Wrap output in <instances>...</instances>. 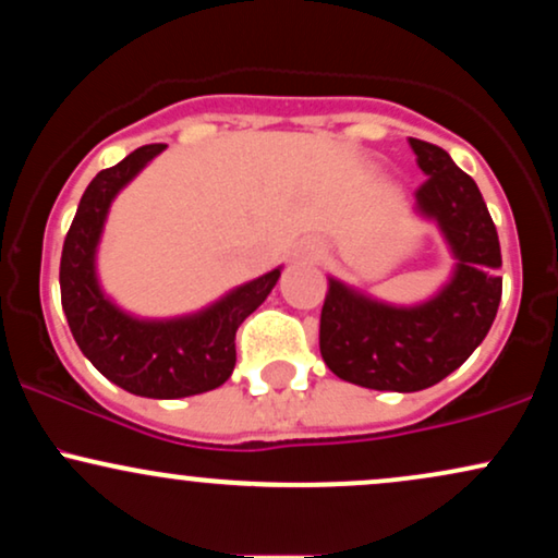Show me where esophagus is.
I'll return each instance as SVG.
<instances>
[{
    "label": "esophagus",
    "instance_id": "34e87169",
    "mask_svg": "<svg viewBox=\"0 0 558 558\" xmlns=\"http://www.w3.org/2000/svg\"><path fill=\"white\" fill-rule=\"evenodd\" d=\"M299 257L301 259H319L323 257V246H319V243H304V246L299 248Z\"/></svg>",
    "mask_w": 558,
    "mask_h": 558
}]
</instances>
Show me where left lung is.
<instances>
[{
	"label": "left lung",
	"instance_id": "8db88e82",
	"mask_svg": "<svg viewBox=\"0 0 558 558\" xmlns=\"http://www.w3.org/2000/svg\"><path fill=\"white\" fill-rule=\"evenodd\" d=\"M427 181L417 213L451 248V280L433 299L393 306L330 278L319 315V354L341 380L373 390L430 388L470 360L488 336L501 301V246L477 183L448 151L409 138Z\"/></svg>",
	"mask_w": 558,
	"mask_h": 558
}]
</instances>
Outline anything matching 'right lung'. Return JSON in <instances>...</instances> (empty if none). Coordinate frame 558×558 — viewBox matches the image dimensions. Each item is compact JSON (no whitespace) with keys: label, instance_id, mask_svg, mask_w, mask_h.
Returning a JSON list of instances; mask_svg holds the SVG:
<instances>
[{"label":"right lung","instance_id":"obj_1","mask_svg":"<svg viewBox=\"0 0 558 558\" xmlns=\"http://www.w3.org/2000/svg\"><path fill=\"white\" fill-rule=\"evenodd\" d=\"M162 149L165 144L141 146L83 191L62 246L60 293L75 343L107 380L146 399H183L228 380L235 367V330L278 283L280 267L196 315L138 319L114 306L96 280L101 228L112 198Z\"/></svg>","mask_w":558,"mask_h":558}]
</instances>
